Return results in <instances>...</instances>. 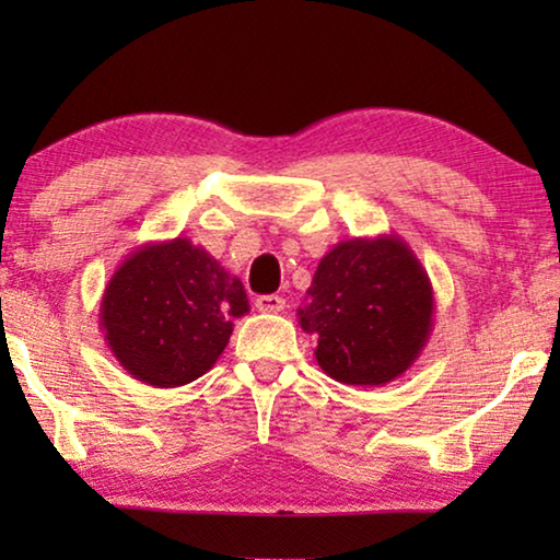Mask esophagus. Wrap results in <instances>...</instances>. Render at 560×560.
<instances>
[{
	"instance_id": "obj_1",
	"label": "esophagus",
	"mask_w": 560,
	"mask_h": 560,
	"mask_svg": "<svg viewBox=\"0 0 560 560\" xmlns=\"http://www.w3.org/2000/svg\"><path fill=\"white\" fill-rule=\"evenodd\" d=\"M257 308L261 311V314H281V311L287 308V301H283L281 296H273V293H269V296L257 299Z\"/></svg>"
}]
</instances>
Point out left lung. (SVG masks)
<instances>
[{
	"label": "left lung",
	"mask_w": 560,
	"mask_h": 560,
	"mask_svg": "<svg viewBox=\"0 0 560 560\" xmlns=\"http://www.w3.org/2000/svg\"><path fill=\"white\" fill-rule=\"evenodd\" d=\"M303 301L299 324L316 336L320 371L346 385L400 377L434 326L432 281L397 234L338 242L318 261Z\"/></svg>",
	"instance_id": "1"
}]
</instances>
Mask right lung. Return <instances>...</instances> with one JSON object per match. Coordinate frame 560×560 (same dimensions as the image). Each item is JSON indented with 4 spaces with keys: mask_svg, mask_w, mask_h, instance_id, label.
Here are the masks:
<instances>
[{
    "mask_svg": "<svg viewBox=\"0 0 560 560\" xmlns=\"http://www.w3.org/2000/svg\"><path fill=\"white\" fill-rule=\"evenodd\" d=\"M249 311L242 281L210 252L175 236L138 246L113 271L98 324L113 358L153 387L197 381Z\"/></svg>",
    "mask_w": 560,
    "mask_h": 560,
    "instance_id": "right-lung-1",
    "label": "right lung"
}]
</instances>
